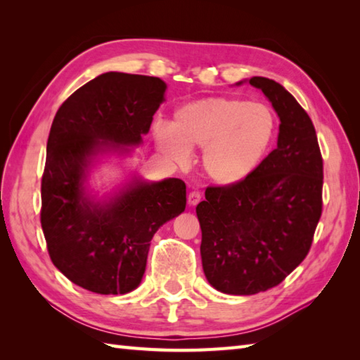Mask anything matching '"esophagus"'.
<instances>
[{"label":"esophagus","instance_id":"34e87169","mask_svg":"<svg viewBox=\"0 0 360 360\" xmlns=\"http://www.w3.org/2000/svg\"><path fill=\"white\" fill-rule=\"evenodd\" d=\"M187 201H188L190 205H196L198 202H200L201 201V192H200V190H192V192H190L188 196H187Z\"/></svg>","mask_w":360,"mask_h":360}]
</instances>
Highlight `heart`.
<instances>
[{"label":"heart","instance_id":"heart-1","mask_svg":"<svg viewBox=\"0 0 360 360\" xmlns=\"http://www.w3.org/2000/svg\"><path fill=\"white\" fill-rule=\"evenodd\" d=\"M277 119L269 106L235 97H205L182 105L172 125H159L160 151L186 162L190 148L202 147V170L221 186L244 181L262 162L274 141Z\"/></svg>","mask_w":360,"mask_h":360}]
</instances>
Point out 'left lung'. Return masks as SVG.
Instances as JSON below:
<instances>
[{
	"label": "left lung",
	"instance_id": "1",
	"mask_svg": "<svg viewBox=\"0 0 360 360\" xmlns=\"http://www.w3.org/2000/svg\"><path fill=\"white\" fill-rule=\"evenodd\" d=\"M249 83L278 114L277 148L238 184L207 187L196 207L205 278L232 295L280 285L308 255L322 215L323 159L308 112L280 83Z\"/></svg>",
	"mask_w": 360,
	"mask_h": 360
}]
</instances>
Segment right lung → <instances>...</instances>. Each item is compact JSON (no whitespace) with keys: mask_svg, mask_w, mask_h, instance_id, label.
I'll use <instances>...</instances> for the list:
<instances>
[{"mask_svg":"<svg viewBox=\"0 0 360 360\" xmlns=\"http://www.w3.org/2000/svg\"><path fill=\"white\" fill-rule=\"evenodd\" d=\"M165 89L158 77L105 72L68 97L53 117L41 229L53 266L91 292L117 295L139 286L153 235L186 210V184L178 178H136L105 202L85 187L98 153H125L142 142Z\"/></svg>","mask_w":360,"mask_h":360,"instance_id":"1","label":"right lung"}]
</instances>
